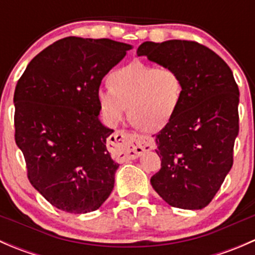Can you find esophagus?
I'll use <instances>...</instances> for the list:
<instances>
[{"label": "esophagus", "mask_w": 255, "mask_h": 255, "mask_svg": "<svg viewBox=\"0 0 255 255\" xmlns=\"http://www.w3.org/2000/svg\"><path fill=\"white\" fill-rule=\"evenodd\" d=\"M113 145L123 146V155L128 159H135L154 146L151 137L139 134H129L126 130H118L111 138Z\"/></svg>", "instance_id": "esophagus-1"}]
</instances>
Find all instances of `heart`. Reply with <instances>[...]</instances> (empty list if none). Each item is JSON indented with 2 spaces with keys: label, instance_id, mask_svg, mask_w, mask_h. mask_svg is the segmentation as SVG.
Here are the masks:
<instances>
[{
  "label": "heart",
  "instance_id": "1",
  "mask_svg": "<svg viewBox=\"0 0 255 255\" xmlns=\"http://www.w3.org/2000/svg\"><path fill=\"white\" fill-rule=\"evenodd\" d=\"M110 89L97 92L102 115L117 125L127 112L135 126L158 132L169 125L181 106L184 81L171 68L133 61L109 76Z\"/></svg>",
  "mask_w": 255,
  "mask_h": 255
}]
</instances>
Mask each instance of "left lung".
<instances>
[{
    "label": "left lung",
    "instance_id": "8db88e82",
    "mask_svg": "<svg viewBox=\"0 0 255 255\" xmlns=\"http://www.w3.org/2000/svg\"><path fill=\"white\" fill-rule=\"evenodd\" d=\"M138 56L179 73L184 97L175 117L155 134L161 168L150 182L170 206L206 207L233 165L239 90L222 58L191 40L144 42Z\"/></svg>",
    "mask_w": 255,
    "mask_h": 255
}]
</instances>
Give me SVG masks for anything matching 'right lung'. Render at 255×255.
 I'll use <instances>...</instances> for the list:
<instances>
[{"label":"right lung","instance_id":"add662e5","mask_svg":"<svg viewBox=\"0 0 255 255\" xmlns=\"http://www.w3.org/2000/svg\"><path fill=\"white\" fill-rule=\"evenodd\" d=\"M129 49L105 38L66 37L34 56L18 80L14 139L30 184L59 210L92 212L112 192L113 129L99 120L97 92Z\"/></svg>","mask_w":255,"mask_h":255}]
</instances>
